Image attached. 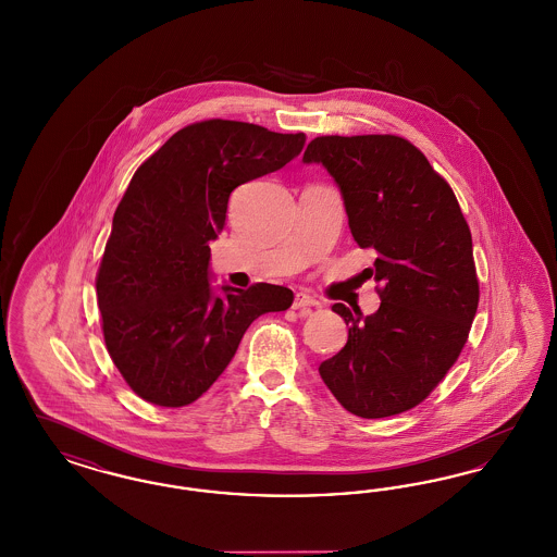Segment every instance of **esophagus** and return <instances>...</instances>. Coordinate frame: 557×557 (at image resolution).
<instances>
[{"mask_svg":"<svg viewBox=\"0 0 557 557\" xmlns=\"http://www.w3.org/2000/svg\"><path fill=\"white\" fill-rule=\"evenodd\" d=\"M321 305L311 298V296H307V294H296V298H294V305H292V309L294 311H300L302 314H309L312 309H319Z\"/></svg>","mask_w":557,"mask_h":557,"instance_id":"34e87169","label":"esophagus"}]
</instances>
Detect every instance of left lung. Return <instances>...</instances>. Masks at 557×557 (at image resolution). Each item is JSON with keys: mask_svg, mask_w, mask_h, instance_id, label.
I'll return each mask as SVG.
<instances>
[{"mask_svg": "<svg viewBox=\"0 0 557 557\" xmlns=\"http://www.w3.org/2000/svg\"><path fill=\"white\" fill-rule=\"evenodd\" d=\"M305 163L335 180L360 248L377 255V312L332 307L348 342L319 375L362 419L414 408L458 360L479 307L472 236L454 190L406 138L317 136Z\"/></svg>", "mask_w": 557, "mask_h": 557, "instance_id": "left-lung-1", "label": "left lung"}]
</instances>
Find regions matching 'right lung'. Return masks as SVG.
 <instances>
[{
  "mask_svg": "<svg viewBox=\"0 0 557 557\" xmlns=\"http://www.w3.org/2000/svg\"><path fill=\"white\" fill-rule=\"evenodd\" d=\"M307 136L234 120L174 134L136 172L113 213L97 271V305L113 364L136 396L180 408L200 398L236 355L248 325L286 311L292 289L209 282V243L234 188L298 156Z\"/></svg>",
  "mask_w": 557,
  "mask_h": 557,
  "instance_id": "add662e5",
  "label": "right lung"
}]
</instances>
